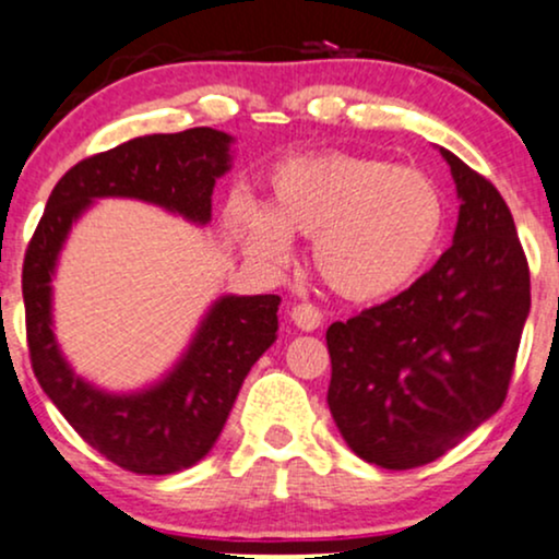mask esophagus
I'll return each mask as SVG.
<instances>
[{
    "mask_svg": "<svg viewBox=\"0 0 559 559\" xmlns=\"http://www.w3.org/2000/svg\"><path fill=\"white\" fill-rule=\"evenodd\" d=\"M292 320L301 331H316L320 329V323H323V316H320L316 305H297L292 310Z\"/></svg>",
    "mask_w": 559,
    "mask_h": 559,
    "instance_id": "34e87169",
    "label": "esophagus"
}]
</instances>
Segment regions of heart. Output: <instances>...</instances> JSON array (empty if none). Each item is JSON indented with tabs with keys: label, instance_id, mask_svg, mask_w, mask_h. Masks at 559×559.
I'll return each mask as SVG.
<instances>
[{
	"label": "heart",
	"instance_id": "heart-1",
	"mask_svg": "<svg viewBox=\"0 0 559 559\" xmlns=\"http://www.w3.org/2000/svg\"><path fill=\"white\" fill-rule=\"evenodd\" d=\"M265 210L236 202L230 230L265 265L292 262L312 239V265L352 301L391 297L418 278L444 230V197L426 173L386 159L325 152L281 165Z\"/></svg>",
	"mask_w": 559,
	"mask_h": 559
}]
</instances>
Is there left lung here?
<instances>
[{
  "label": "left lung",
  "mask_w": 559,
  "mask_h": 559,
  "mask_svg": "<svg viewBox=\"0 0 559 559\" xmlns=\"http://www.w3.org/2000/svg\"><path fill=\"white\" fill-rule=\"evenodd\" d=\"M452 247L407 292L325 331L329 407L365 463H433L502 407L531 310V275L502 194L449 150Z\"/></svg>",
  "instance_id": "left-lung-1"
}]
</instances>
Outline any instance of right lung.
<instances>
[{"label": "right lung", "instance_id": "right-lung-1", "mask_svg": "<svg viewBox=\"0 0 559 559\" xmlns=\"http://www.w3.org/2000/svg\"><path fill=\"white\" fill-rule=\"evenodd\" d=\"M234 136L215 128L139 136L81 159L57 181L23 262L25 331L34 373L70 426L123 471L170 476L215 447L252 365L278 336L275 294L215 299L178 362L136 391L88 383L55 338L52 278L70 228L96 199L157 204L197 226L213 217V189L230 170Z\"/></svg>", "mask_w": 559, "mask_h": 559}]
</instances>
